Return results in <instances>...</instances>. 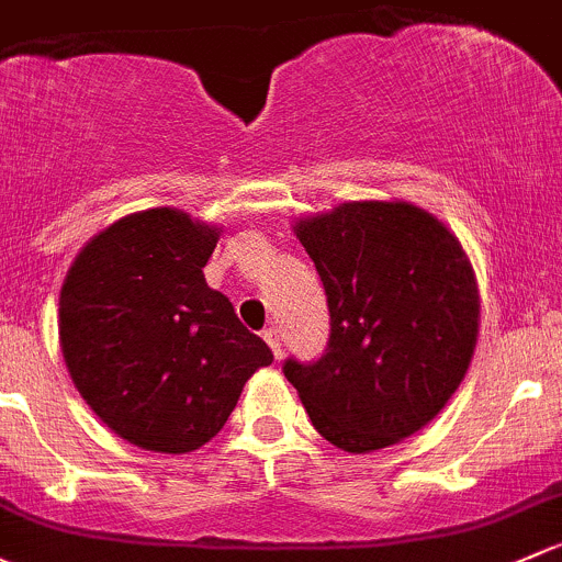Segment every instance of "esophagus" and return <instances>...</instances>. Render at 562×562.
Here are the masks:
<instances>
[{
  "mask_svg": "<svg viewBox=\"0 0 562 562\" xmlns=\"http://www.w3.org/2000/svg\"><path fill=\"white\" fill-rule=\"evenodd\" d=\"M263 339H266V345L271 347V352H274V358H280L282 356V334H280V328L269 326V328L263 330Z\"/></svg>",
  "mask_w": 562,
  "mask_h": 562,
  "instance_id": "esophagus-1",
  "label": "esophagus"
}]
</instances>
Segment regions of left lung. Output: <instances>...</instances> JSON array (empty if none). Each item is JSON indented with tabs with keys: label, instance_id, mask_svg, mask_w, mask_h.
I'll return each mask as SVG.
<instances>
[{
	"label": "left lung",
	"instance_id": "obj_1",
	"mask_svg": "<svg viewBox=\"0 0 562 562\" xmlns=\"http://www.w3.org/2000/svg\"><path fill=\"white\" fill-rule=\"evenodd\" d=\"M326 291L317 360L282 374L323 439L371 452L445 409L474 356L480 293L445 223L404 202H350L296 226Z\"/></svg>",
	"mask_w": 562,
	"mask_h": 562
}]
</instances>
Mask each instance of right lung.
Listing matches in <instances>:
<instances>
[{"label":"right lung","mask_w":562,"mask_h":562,"mask_svg":"<svg viewBox=\"0 0 562 562\" xmlns=\"http://www.w3.org/2000/svg\"><path fill=\"white\" fill-rule=\"evenodd\" d=\"M215 241V228L186 212H137L93 236L61 288L58 334L75 387L142 450H199L274 360L206 285Z\"/></svg>","instance_id":"obj_1"}]
</instances>
